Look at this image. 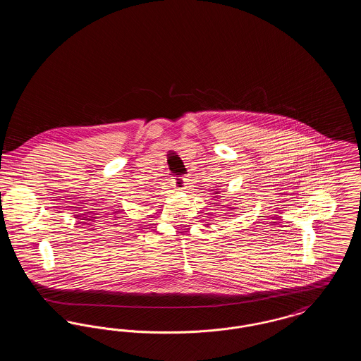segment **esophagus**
Masks as SVG:
<instances>
[{
	"label": "esophagus",
	"mask_w": 361,
	"mask_h": 361,
	"mask_svg": "<svg viewBox=\"0 0 361 361\" xmlns=\"http://www.w3.org/2000/svg\"><path fill=\"white\" fill-rule=\"evenodd\" d=\"M173 184H174V188L181 190V189H185L187 184H188V178L185 177H176L173 180Z\"/></svg>",
	"instance_id": "34e87169"
}]
</instances>
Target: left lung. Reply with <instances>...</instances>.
Masks as SVG:
<instances>
[{"mask_svg":"<svg viewBox=\"0 0 361 361\" xmlns=\"http://www.w3.org/2000/svg\"><path fill=\"white\" fill-rule=\"evenodd\" d=\"M214 193H216V195H215V196H214V197H218V193H219V190H215V192H214Z\"/></svg>","mask_w":361,"mask_h":361,"instance_id":"8db88e82","label":"left lung"}]
</instances>
